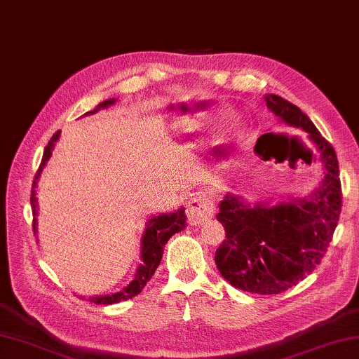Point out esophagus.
I'll use <instances>...</instances> for the list:
<instances>
[{
	"label": "esophagus",
	"instance_id": "34e87169",
	"mask_svg": "<svg viewBox=\"0 0 359 359\" xmlns=\"http://www.w3.org/2000/svg\"><path fill=\"white\" fill-rule=\"evenodd\" d=\"M215 215V202L211 197L205 193H196L193 194L191 201L188 205V217L191 224L199 225L203 224Z\"/></svg>",
	"mask_w": 359,
	"mask_h": 359
}]
</instances>
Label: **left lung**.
I'll return each instance as SVG.
<instances>
[{"label":"left lung","instance_id":"obj_1","mask_svg":"<svg viewBox=\"0 0 359 359\" xmlns=\"http://www.w3.org/2000/svg\"><path fill=\"white\" fill-rule=\"evenodd\" d=\"M264 98L279 121L307 133L323 163L324 177L306 197H290L273 205L248 203L239 194L226 193L216 216L225 228V239L215 262L233 287L248 293L278 294L309 276L321 262L338 225L342 193L337 152L313 121L285 98L274 94ZM257 143L255 151L261 154Z\"/></svg>","mask_w":359,"mask_h":359}]
</instances>
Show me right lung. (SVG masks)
<instances>
[{"mask_svg":"<svg viewBox=\"0 0 359 359\" xmlns=\"http://www.w3.org/2000/svg\"><path fill=\"white\" fill-rule=\"evenodd\" d=\"M117 100L116 98H109V100H104L102 103H98L97 108L94 111L86 112L85 116H93V114L98 112L100 109H106L108 106L114 104ZM60 133L57 131L52 135V139L49 140L48 147L44 148L43 152V158H41V165L38 168V171L35 174L34 179V185H32V197H30V205H32V215H34V233L36 234V215H38V199H36V182L40 180V175L43 170L48 165L49 158L52 157V151L55 148V143L60 139ZM185 210L179 208L177 211L172 212H162L158 216H151L147 222V228H144L143 236H142V250H140V257H142V264L137 269L134 279L129 282L126 287H123L120 292L111 293V294H102V296H90L88 301L94 302V304H116L121 302L126 299H131V297L139 294L143 287L147 285V282L152 278V274L156 273L157 266L162 261V255H163V248L165 243L171 239V236L175 233H179L182 230H185ZM83 299V296H80Z\"/></svg>","mask_w":359,"mask_h":359,"instance_id":"obj_1","label":"right lung"}]
</instances>
